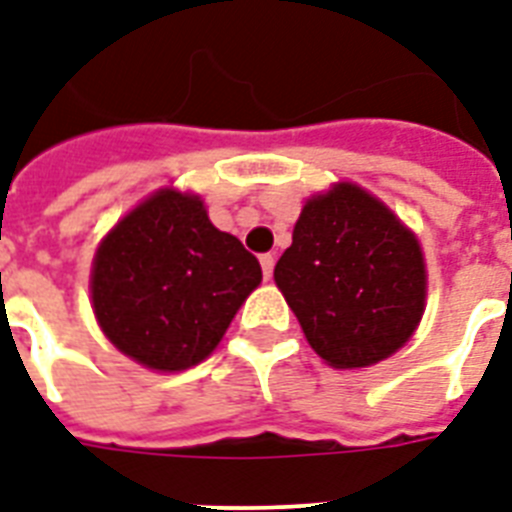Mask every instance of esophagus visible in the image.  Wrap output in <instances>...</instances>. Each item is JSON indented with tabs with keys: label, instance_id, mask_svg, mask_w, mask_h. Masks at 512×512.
Returning a JSON list of instances; mask_svg holds the SVG:
<instances>
[{
	"label": "esophagus",
	"instance_id": "1",
	"mask_svg": "<svg viewBox=\"0 0 512 512\" xmlns=\"http://www.w3.org/2000/svg\"><path fill=\"white\" fill-rule=\"evenodd\" d=\"M273 263H276V257H273V255H263V257H260V265H263V276H265V279H271Z\"/></svg>",
	"mask_w": 512,
	"mask_h": 512
}]
</instances>
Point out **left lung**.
I'll return each mask as SVG.
<instances>
[{"instance_id":"1","label":"left lung","mask_w":512,"mask_h":512,"mask_svg":"<svg viewBox=\"0 0 512 512\" xmlns=\"http://www.w3.org/2000/svg\"><path fill=\"white\" fill-rule=\"evenodd\" d=\"M273 279L311 349L341 370L392 357L419 327L427 300L419 239L351 182L308 198Z\"/></svg>"}]
</instances>
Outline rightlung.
<instances>
[{
    "instance_id": "obj_1",
    "label": "right lung",
    "mask_w": 512,
    "mask_h": 512,
    "mask_svg": "<svg viewBox=\"0 0 512 512\" xmlns=\"http://www.w3.org/2000/svg\"><path fill=\"white\" fill-rule=\"evenodd\" d=\"M260 282L257 257L214 228L198 195L163 187L101 239L93 314L115 349L144 368L174 373L217 349Z\"/></svg>"
}]
</instances>
